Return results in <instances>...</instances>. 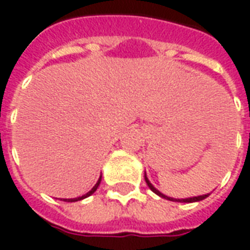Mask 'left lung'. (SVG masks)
Listing matches in <instances>:
<instances>
[{"mask_svg": "<svg viewBox=\"0 0 250 250\" xmlns=\"http://www.w3.org/2000/svg\"><path fill=\"white\" fill-rule=\"evenodd\" d=\"M145 179H146V184H147V186H148V188H151V190H152V191H154V193L158 194V195H159V197H162V198L168 199V201H177V202H195V201H201V199H205V198H206V197H209V194H205V195H198V197H193V198H186V199H175V198H170V197H167V195H163V194L161 193V191H158L157 188H154V186H152V185L150 184V181H148V179H147L146 175H145Z\"/></svg>", "mask_w": 250, "mask_h": 250, "instance_id": "8db88e82", "label": "left lung"}]
</instances>
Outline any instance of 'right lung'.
<instances>
[{
	"label": "right lung",
	"instance_id": "right-lung-1",
	"mask_svg": "<svg viewBox=\"0 0 250 250\" xmlns=\"http://www.w3.org/2000/svg\"><path fill=\"white\" fill-rule=\"evenodd\" d=\"M100 181H102V177H100V178H99V181H98V184L95 185V186H93L92 188H91V190H89V191H88L87 194H84V195H82V197H79V198H72V199H64V201H68V202H75V201H80V199H84V198H87V197H89V195H91V194H93L95 193V191H96V188H98V186H99V184H100Z\"/></svg>",
	"mask_w": 250,
	"mask_h": 250
}]
</instances>
